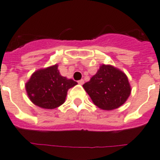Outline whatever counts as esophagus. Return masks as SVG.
<instances>
[{"label": "esophagus", "instance_id": "1", "mask_svg": "<svg viewBox=\"0 0 160 160\" xmlns=\"http://www.w3.org/2000/svg\"><path fill=\"white\" fill-rule=\"evenodd\" d=\"M78 83L80 84H83L84 83V80H80L79 81H78Z\"/></svg>", "mask_w": 160, "mask_h": 160}]
</instances>
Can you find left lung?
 <instances>
[{
  "label": "left lung",
  "instance_id": "left-lung-1",
  "mask_svg": "<svg viewBox=\"0 0 160 160\" xmlns=\"http://www.w3.org/2000/svg\"><path fill=\"white\" fill-rule=\"evenodd\" d=\"M83 87L92 102L107 111L123 105L131 93V87L125 74L113 66L105 64L101 66L98 72Z\"/></svg>",
  "mask_w": 160,
  "mask_h": 160
}]
</instances>
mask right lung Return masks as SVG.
Instances as JSON below:
<instances>
[{
	"instance_id": "right-lung-1",
	"label": "right lung",
	"mask_w": 160,
	"mask_h": 160,
	"mask_svg": "<svg viewBox=\"0 0 160 160\" xmlns=\"http://www.w3.org/2000/svg\"><path fill=\"white\" fill-rule=\"evenodd\" d=\"M55 64L35 72L26 83V90L32 102L44 109H54L65 102L69 88L77 82L61 76Z\"/></svg>"
}]
</instances>
